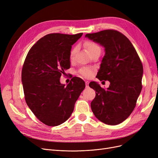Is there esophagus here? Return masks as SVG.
<instances>
[{
    "label": "esophagus",
    "mask_w": 158,
    "mask_h": 158,
    "mask_svg": "<svg viewBox=\"0 0 158 158\" xmlns=\"http://www.w3.org/2000/svg\"><path fill=\"white\" fill-rule=\"evenodd\" d=\"M85 86L88 87V84H89V82H88V81H85Z\"/></svg>",
    "instance_id": "esophagus-1"
}]
</instances>
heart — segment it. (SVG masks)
Returning a JSON list of instances; mask_svg holds the SVG:
<instances>
[{"instance_id": "obj_1", "label": "heart", "mask_w": 158, "mask_h": 158, "mask_svg": "<svg viewBox=\"0 0 158 158\" xmlns=\"http://www.w3.org/2000/svg\"><path fill=\"white\" fill-rule=\"evenodd\" d=\"M84 45L85 47V48H86L88 52L89 53V55L92 54V52H94L95 51H96V50L100 49V47L93 41H86L84 44ZM76 51V48L73 49V50L71 51L70 55V56L71 59H73L74 57V55L75 54ZM79 73L81 75L84 76V77L89 78V77H90L91 76H92V74L93 73V69H90V68H82V69H81L80 70Z\"/></svg>"}]
</instances>
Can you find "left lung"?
<instances>
[{
	"label": "left lung",
	"mask_w": 158,
	"mask_h": 158,
	"mask_svg": "<svg viewBox=\"0 0 158 158\" xmlns=\"http://www.w3.org/2000/svg\"><path fill=\"white\" fill-rule=\"evenodd\" d=\"M85 37L105 48L96 77L110 82L106 89L96 82L89 84L95 91L91 108L100 121L110 125H118L133 111L141 92L142 62L131 42L118 31L106 30L88 33Z\"/></svg>",
	"instance_id": "left-lung-1"
}]
</instances>
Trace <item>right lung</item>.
<instances>
[{
	"instance_id": "obj_1",
	"label": "right lung",
	"mask_w": 158,
	"mask_h": 158,
	"mask_svg": "<svg viewBox=\"0 0 158 158\" xmlns=\"http://www.w3.org/2000/svg\"><path fill=\"white\" fill-rule=\"evenodd\" d=\"M83 33H50L41 38L28 52L23 65L22 82L27 106L45 125H60L70 117L85 88L78 77L65 86L61 74L70 67L72 45Z\"/></svg>"
}]
</instances>
